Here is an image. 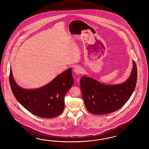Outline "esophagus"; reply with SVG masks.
<instances>
[{
    "instance_id": "obj_1",
    "label": "esophagus",
    "mask_w": 149,
    "mask_h": 149,
    "mask_svg": "<svg viewBox=\"0 0 149 149\" xmlns=\"http://www.w3.org/2000/svg\"><path fill=\"white\" fill-rule=\"evenodd\" d=\"M73 71L75 72L76 74L78 75V74H80L81 73H82V70L81 67L77 66V67H76L74 68Z\"/></svg>"
}]
</instances>
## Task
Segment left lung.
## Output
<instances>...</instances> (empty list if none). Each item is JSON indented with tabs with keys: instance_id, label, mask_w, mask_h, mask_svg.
<instances>
[{
	"instance_id": "left-lung-1",
	"label": "left lung",
	"mask_w": 149,
	"mask_h": 149,
	"mask_svg": "<svg viewBox=\"0 0 149 149\" xmlns=\"http://www.w3.org/2000/svg\"><path fill=\"white\" fill-rule=\"evenodd\" d=\"M137 67L133 61L130 76L126 81L116 85H106L89 77H82L80 87L87 110L95 114L116 111L126 104L132 95L137 81Z\"/></svg>"
}]
</instances>
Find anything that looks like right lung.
Returning <instances> with one entry per match:
<instances>
[{
  "mask_svg": "<svg viewBox=\"0 0 149 149\" xmlns=\"http://www.w3.org/2000/svg\"><path fill=\"white\" fill-rule=\"evenodd\" d=\"M71 72L68 69L40 88L25 89L16 84L10 68V85L17 101L30 112L44 118L55 117L63 111L64 96L73 85Z\"/></svg>",
  "mask_w": 149,
  "mask_h": 149,
  "instance_id": "add662e5",
  "label": "right lung"
}]
</instances>
